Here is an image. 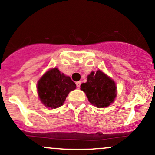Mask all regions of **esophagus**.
<instances>
[{
	"label": "esophagus",
	"mask_w": 155,
	"mask_h": 155,
	"mask_svg": "<svg viewBox=\"0 0 155 155\" xmlns=\"http://www.w3.org/2000/svg\"><path fill=\"white\" fill-rule=\"evenodd\" d=\"M76 87H80V85H81V82H80V81H79V82H76Z\"/></svg>",
	"instance_id": "obj_1"
}]
</instances>
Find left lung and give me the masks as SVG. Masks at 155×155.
I'll list each match as a JSON object with an SVG mask.
<instances>
[{
	"mask_svg": "<svg viewBox=\"0 0 155 155\" xmlns=\"http://www.w3.org/2000/svg\"><path fill=\"white\" fill-rule=\"evenodd\" d=\"M81 90L86 94L89 102L97 108L107 107L116 97V85L110 77L97 70L87 76V82L81 85Z\"/></svg>",
	"mask_w": 155,
	"mask_h": 155,
	"instance_id": "obj_1",
	"label": "left lung"
}]
</instances>
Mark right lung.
Here are the masks:
<instances>
[{
	"mask_svg": "<svg viewBox=\"0 0 155 155\" xmlns=\"http://www.w3.org/2000/svg\"><path fill=\"white\" fill-rule=\"evenodd\" d=\"M76 86L70 76H65L54 68L40 78L37 82V92L45 107L55 109L63 105L68 94L76 89Z\"/></svg>",
	"mask_w": 155,
	"mask_h": 155,
	"instance_id": "1",
	"label": "right lung"
}]
</instances>
